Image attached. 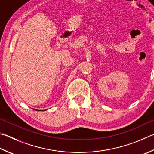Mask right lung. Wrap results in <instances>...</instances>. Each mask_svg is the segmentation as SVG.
<instances>
[{
    "label": "right lung",
    "instance_id": "right-lung-1",
    "mask_svg": "<svg viewBox=\"0 0 154 154\" xmlns=\"http://www.w3.org/2000/svg\"><path fill=\"white\" fill-rule=\"evenodd\" d=\"M33 110H34V109H33Z\"/></svg>",
    "mask_w": 154,
    "mask_h": 154
}]
</instances>
